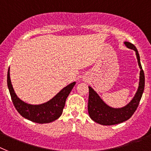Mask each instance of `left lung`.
Masks as SVG:
<instances>
[{
	"instance_id": "left-lung-1",
	"label": "left lung",
	"mask_w": 151,
	"mask_h": 151,
	"mask_svg": "<svg viewBox=\"0 0 151 151\" xmlns=\"http://www.w3.org/2000/svg\"><path fill=\"white\" fill-rule=\"evenodd\" d=\"M125 44L127 47L135 50L137 54L138 64L140 68V76H139V88L136 93L135 96L132 101L123 108L121 109H112L108 106L104 102L100 97L98 95L95 91L91 87L89 88V97H88V110L91 119L99 124L105 125V126H111L116 125L127 121L133 116V113L137 110V107L139 104L143 90L145 85V77L144 72L142 69L141 63L139 60V55L138 53L136 46L129 42H125Z\"/></svg>"
}]
</instances>
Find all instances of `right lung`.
I'll list each match as a JSON object with an SVG mask.
<instances>
[{
  "mask_svg": "<svg viewBox=\"0 0 151 151\" xmlns=\"http://www.w3.org/2000/svg\"><path fill=\"white\" fill-rule=\"evenodd\" d=\"M7 81L12 102L18 113L27 119L42 124L52 122L61 116L65 106L66 99L71 91L72 88L75 85V82H73L65 87L53 99L46 103L33 105L25 103L18 99L15 95L11 83L9 69L8 71Z\"/></svg>",
  "mask_w": 151,
  "mask_h": 151,
  "instance_id": "1",
  "label": "right lung"
}]
</instances>
